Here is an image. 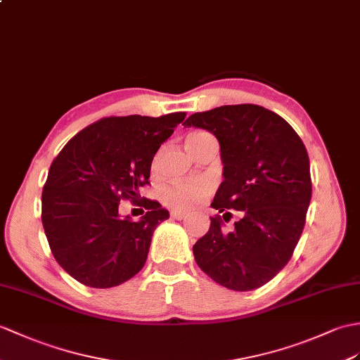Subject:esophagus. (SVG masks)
<instances>
[{
  "instance_id": "34e87169",
  "label": "esophagus",
  "mask_w": 360,
  "mask_h": 360,
  "mask_svg": "<svg viewBox=\"0 0 360 360\" xmlns=\"http://www.w3.org/2000/svg\"><path fill=\"white\" fill-rule=\"evenodd\" d=\"M172 218H173V219H176V221H182V219H186V218H187V213L173 212V213H172Z\"/></svg>"
}]
</instances>
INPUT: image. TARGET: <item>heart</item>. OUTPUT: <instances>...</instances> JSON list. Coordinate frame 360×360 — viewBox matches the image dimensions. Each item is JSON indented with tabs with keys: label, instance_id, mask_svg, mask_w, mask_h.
<instances>
[{
	"label": "heart",
	"instance_id": "heart-1",
	"mask_svg": "<svg viewBox=\"0 0 360 360\" xmlns=\"http://www.w3.org/2000/svg\"><path fill=\"white\" fill-rule=\"evenodd\" d=\"M213 141V138L205 131H191L186 136V148L188 152L196 156L200 148H202L207 142ZM158 161V156L155 164ZM212 193V184L207 181H195V182H184V184H174L172 187H167L162 193L164 202L174 208L178 212H190L198 207L200 202L210 196Z\"/></svg>",
	"mask_w": 360,
	"mask_h": 360
}]
</instances>
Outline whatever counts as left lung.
I'll return each mask as SVG.
<instances>
[{"label": "left lung", "mask_w": 360, "mask_h": 360, "mask_svg": "<svg viewBox=\"0 0 360 360\" xmlns=\"http://www.w3.org/2000/svg\"><path fill=\"white\" fill-rule=\"evenodd\" d=\"M184 127L218 138L224 181L212 207L227 222L242 212L231 231L214 216L193 245L195 261L219 285L250 291L271 281L293 256L311 199L310 160L293 127L256 104L221 105L193 113Z\"/></svg>", "instance_id": "left-lung-1"}]
</instances>
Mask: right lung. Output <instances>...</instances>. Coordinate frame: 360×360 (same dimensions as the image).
Segmentation results:
<instances>
[{"instance_id":"right-lung-1","label":"right lung","mask_w":360,"mask_h":360,"mask_svg":"<svg viewBox=\"0 0 360 360\" xmlns=\"http://www.w3.org/2000/svg\"><path fill=\"white\" fill-rule=\"evenodd\" d=\"M186 118L176 112L110 116L77 133L58 155L43 188L41 219L56 262L82 285L110 288L131 279L169 212L141 198L153 156ZM144 206L136 223L117 213L121 200Z\"/></svg>"}]
</instances>
